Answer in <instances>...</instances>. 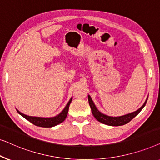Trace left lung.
Returning <instances> with one entry per match:
<instances>
[{"label": "left lung", "instance_id": "1", "mask_svg": "<svg viewBox=\"0 0 160 160\" xmlns=\"http://www.w3.org/2000/svg\"><path fill=\"white\" fill-rule=\"evenodd\" d=\"M148 98L146 100L145 103H143V105L141 107L140 109H138L137 111L132 112L130 114H125L124 116H121V117H109V116H107L105 114H103L102 113L98 111L97 109V108L96 107L95 104H94L93 101H92L91 96H88V102H89V105L91 108V112L92 114H93L94 118H95L96 120H97L98 122L103 123V124L108 125H111V126H120V125H123L127 124L131 121L132 119H133L135 117L136 115H138L139 112H140L144 106L146 105V103L147 102Z\"/></svg>", "mask_w": 160, "mask_h": 160}]
</instances>
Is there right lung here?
<instances>
[{"label":"right lung","instance_id":"right-lung-1","mask_svg":"<svg viewBox=\"0 0 160 160\" xmlns=\"http://www.w3.org/2000/svg\"><path fill=\"white\" fill-rule=\"evenodd\" d=\"M72 100V98H70V100L69 101V102L67 103V104L64 110L61 112L59 114H58L57 116L54 117V118H37V117H31V116H28L26 114H22V112H20L19 111H18L17 109V111L18 113L28 120V121H30V122H32L33 125H35L36 126H38V127H42V128H51V127H53V126L57 125L59 123H62V122H64L65 119H66L67 114H68V111H69V104Z\"/></svg>","mask_w":160,"mask_h":160}]
</instances>
